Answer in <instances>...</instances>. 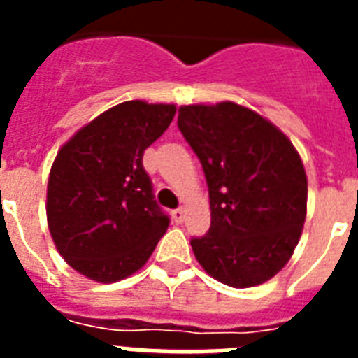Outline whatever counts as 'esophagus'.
I'll return each instance as SVG.
<instances>
[{
  "mask_svg": "<svg viewBox=\"0 0 358 358\" xmlns=\"http://www.w3.org/2000/svg\"><path fill=\"white\" fill-rule=\"evenodd\" d=\"M185 219V210L184 208H178V210H174L173 212V221L174 223H184Z\"/></svg>",
  "mask_w": 358,
  "mask_h": 358,
  "instance_id": "obj_1",
  "label": "esophagus"
}]
</instances>
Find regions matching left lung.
<instances>
[{
    "label": "left lung",
    "mask_w": 358,
    "mask_h": 358,
    "mask_svg": "<svg viewBox=\"0 0 358 358\" xmlns=\"http://www.w3.org/2000/svg\"><path fill=\"white\" fill-rule=\"evenodd\" d=\"M178 128L204 169L212 224L191 239L202 269L232 288L266 282L299 243L308 182L292 141L234 102L178 109Z\"/></svg>",
    "instance_id": "1"
}]
</instances>
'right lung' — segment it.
<instances>
[{
  "label": "right lung",
  "instance_id": "right-lung-1",
  "mask_svg": "<svg viewBox=\"0 0 358 358\" xmlns=\"http://www.w3.org/2000/svg\"><path fill=\"white\" fill-rule=\"evenodd\" d=\"M174 103L129 100L70 137L50 171L48 229L70 267L117 282L145 266L169 217L154 201L143 154L173 122Z\"/></svg>",
  "mask_w": 358,
  "mask_h": 358
}]
</instances>
